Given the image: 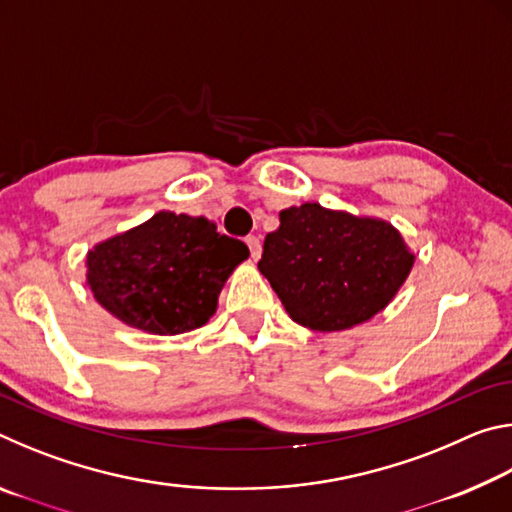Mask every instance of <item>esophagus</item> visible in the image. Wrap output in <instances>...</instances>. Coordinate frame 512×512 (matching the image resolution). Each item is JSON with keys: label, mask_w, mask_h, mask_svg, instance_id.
Wrapping results in <instances>:
<instances>
[{"label": "esophagus", "mask_w": 512, "mask_h": 512, "mask_svg": "<svg viewBox=\"0 0 512 512\" xmlns=\"http://www.w3.org/2000/svg\"><path fill=\"white\" fill-rule=\"evenodd\" d=\"M246 244L250 248V255H253V259L257 262V259L262 257V241H259V237L250 235V237H246Z\"/></svg>", "instance_id": "34e87169"}]
</instances>
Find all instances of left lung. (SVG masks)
<instances>
[{
	"instance_id": "left-lung-1",
	"label": "left lung",
	"mask_w": 512,
	"mask_h": 512,
	"mask_svg": "<svg viewBox=\"0 0 512 512\" xmlns=\"http://www.w3.org/2000/svg\"><path fill=\"white\" fill-rule=\"evenodd\" d=\"M413 262L393 223L302 203L280 212L257 268L293 323L343 332L391 305Z\"/></svg>"
}]
</instances>
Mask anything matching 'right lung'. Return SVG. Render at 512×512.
<instances>
[{
  "label": "right lung",
  "instance_id": "right-lung-1",
  "mask_svg": "<svg viewBox=\"0 0 512 512\" xmlns=\"http://www.w3.org/2000/svg\"><path fill=\"white\" fill-rule=\"evenodd\" d=\"M248 255L244 241L219 235L205 216L160 210L92 246L85 284L121 323L173 336L214 316L223 284Z\"/></svg>",
  "mask_w": 512,
  "mask_h": 512
}]
</instances>
